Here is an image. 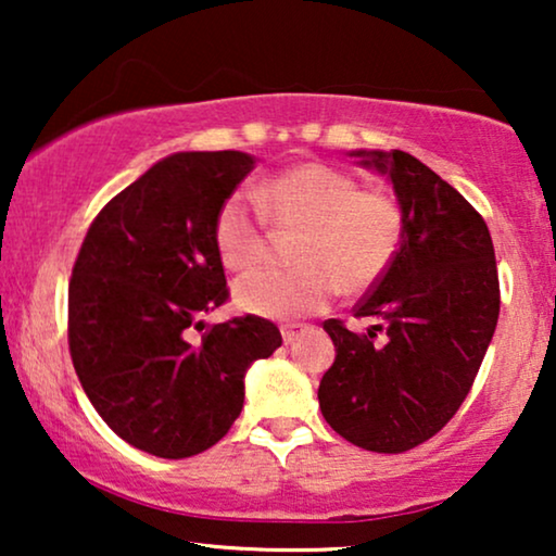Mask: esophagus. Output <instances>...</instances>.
<instances>
[{
    "instance_id": "esophagus-1",
    "label": "esophagus",
    "mask_w": 556,
    "mask_h": 556,
    "mask_svg": "<svg viewBox=\"0 0 556 556\" xmlns=\"http://www.w3.org/2000/svg\"><path fill=\"white\" fill-rule=\"evenodd\" d=\"M299 329H301L299 324H286V326H280V333H283L286 344H291V341H293L295 337H299Z\"/></svg>"
}]
</instances>
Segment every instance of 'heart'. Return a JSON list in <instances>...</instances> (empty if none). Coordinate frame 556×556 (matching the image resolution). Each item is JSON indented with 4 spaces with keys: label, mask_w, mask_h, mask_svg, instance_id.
<instances>
[{
    "label": "heart",
    "mask_w": 556,
    "mask_h": 556,
    "mask_svg": "<svg viewBox=\"0 0 556 556\" xmlns=\"http://www.w3.org/2000/svg\"><path fill=\"white\" fill-rule=\"evenodd\" d=\"M301 232L295 270H257L235 283V303L265 318H301L329 306L337 291L359 295L382 283L405 248L407 212L384 189L324 162L280 172L255 197L232 192L219 204L212 242L219 263L245 273L268 257L270 232Z\"/></svg>",
    "instance_id": "1"
}]
</instances>
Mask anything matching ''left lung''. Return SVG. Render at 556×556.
Segmentation results:
<instances>
[{"label": "left lung", "mask_w": 556, "mask_h": 556, "mask_svg": "<svg viewBox=\"0 0 556 556\" xmlns=\"http://www.w3.org/2000/svg\"><path fill=\"white\" fill-rule=\"evenodd\" d=\"M392 179L407 212L405 248L354 306L367 333L324 321L337 359L318 384L326 422L349 443L405 453L451 422L496 331L501 291L489 225L466 197L407 151H356Z\"/></svg>", "instance_id": "obj_1"}]
</instances>
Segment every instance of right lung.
I'll return each instance as SVG.
<instances>
[{
    "mask_svg": "<svg viewBox=\"0 0 556 556\" xmlns=\"http://www.w3.org/2000/svg\"><path fill=\"white\" fill-rule=\"evenodd\" d=\"M253 164L242 151L166 156L98 212L75 257V375L105 425L159 458L223 440L245 402V369L283 344L278 326L253 314L200 321L230 299L212 225ZM192 328L205 329L197 345Z\"/></svg>",
    "mask_w": 556,
    "mask_h": 556,
    "instance_id": "obj_1",
    "label": "right lung"
}]
</instances>
